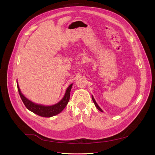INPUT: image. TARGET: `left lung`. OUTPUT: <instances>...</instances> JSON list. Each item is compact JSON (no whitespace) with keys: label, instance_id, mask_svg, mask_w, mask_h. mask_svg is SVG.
Instances as JSON below:
<instances>
[{"label":"left lung","instance_id":"1","mask_svg":"<svg viewBox=\"0 0 155 155\" xmlns=\"http://www.w3.org/2000/svg\"><path fill=\"white\" fill-rule=\"evenodd\" d=\"M92 101H93V102H94V105H95V106L96 107V108L97 109L99 110L100 111H101V112H104L103 111V110L101 109V108L99 107V105H97V104L96 103V100H95V99H94V96L92 95Z\"/></svg>","mask_w":155,"mask_h":155}]
</instances>
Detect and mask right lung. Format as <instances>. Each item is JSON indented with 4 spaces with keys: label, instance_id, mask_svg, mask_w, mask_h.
<instances>
[{
    "label": "right lung",
    "instance_id": "1",
    "mask_svg": "<svg viewBox=\"0 0 155 155\" xmlns=\"http://www.w3.org/2000/svg\"><path fill=\"white\" fill-rule=\"evenodd\" d=\"M17 84L18 91V93H19L21 100L22 102L24 103V104L27 109L31 112H34L35 114H37L42 117H46V118H50V117H52L61 113L63 111V110L67 106L69 101L70 91H71L73 85V83H72L68 87L63 97L58 103H57V104L51 105H45L36 104V103L33 102L28 99L21 92L19 86L18 85L17 80Z\"/></svg>",
    "mask_w": 155,
    "mask_h": 155
}]
</instances>
